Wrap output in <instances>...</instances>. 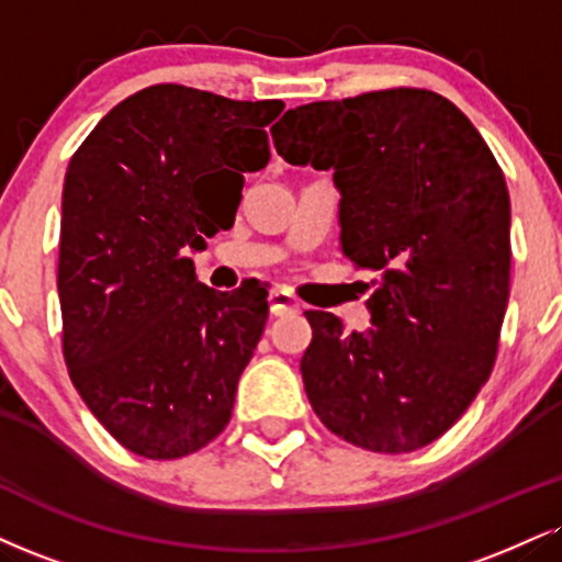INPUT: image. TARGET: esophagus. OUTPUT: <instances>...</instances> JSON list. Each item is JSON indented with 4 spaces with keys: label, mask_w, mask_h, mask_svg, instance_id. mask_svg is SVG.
Instances as JSON below:
<instances>
[{
    "label": "esophagus",
    "mask_w": 562,
    "mask_h": 562,
    "mask_svg": "<svg viewBox=\"0 0 562 562\" xmlns=\"http://www.w3.org/2000/svg\"><path fill=\"white\" fill-rule=\"evenodd\" d=\"M269 311H272V316L299 314L301 303L295 301L285 288H272V290H269Z\"/></svg>",
    "instance_id": "1"
}]
</instances>
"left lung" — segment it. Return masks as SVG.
Returning <instances> with one entry per match:
<instances>
[{
  "mask_svg": "<svg viewBox=\"0 0 562 562\" xmlns=\"http://www.w3.org/2000/svg\"><path fill=\"white\" fill-rule=\"evenodd\" d=\"M272 138L290 165L333 172L340 251L376 274L369 333L306 311L311 408L371 452L435 442L490 380L508 306L510 195L495 154L452 101L405 86L295 106Z\"/></svg>",
  "mask_w": 562,
  "mask_h": 562,
  "instance_id": "left-lung-1",
  "label": "left lung"
}]
</instances>
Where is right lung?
Wrapping results in <instances>:
<instances>
[{
    "label": "right lung",
    "instance_id": "obj_1",
    "mask_svg": "<svg viewBox=\"0 0 562 562\" xmlns=\"http://www.w3.org/2000/svg\"><path fill=\"white\" fill-rule=\"evenodd\" d=\"M282 110L280 99L148 86L72 154L57 263L63 353L88 411L135 456H191L227 427L269 303L201 285L191 251L233 225L243 172L267 167L263 127Z\"/></svg>",
    "mask_w": 562,
    "mask_h": 562
}]
</instances>
